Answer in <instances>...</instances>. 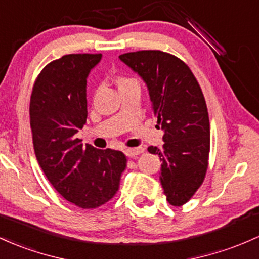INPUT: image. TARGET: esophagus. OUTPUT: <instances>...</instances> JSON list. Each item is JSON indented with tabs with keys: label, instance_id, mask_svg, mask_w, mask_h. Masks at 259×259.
<instances>
[{
	"label": "esophagus",
	"instance_id": "obj_1",
	"mask_svg": "<svg viewBox=\"0 0 259 259\" xmlns=\"http://www.w3.org/2000/svg\"><path fill=\"white\" fill-rule=\"evenodd\" d=\"M144 152L143 147H134V149H125L124 153L127 156V157H135L139 153Z\"/></svg>",
	"mask_w": 259,
	"mask_h": 259
}]
</instances>
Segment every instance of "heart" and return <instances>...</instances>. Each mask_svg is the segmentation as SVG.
Masks as SVG:
<instances>
[{
    "instance_id": "heart-1",
    "label": "heart",
    "mask_w": 259,
    "mask_h": 259,
    "mask_svg": "<svg viewBox=\"0 0 259 259\" xmlns=\"http://www.w3.org/2000/svg\"><path fill=\"white\" fill-rule=\"evenodd\" d=\"M116 82H118V86H123V84H126V83H130V82H135V79L133 78H127V77H119L116 79Z\"/></svg>"
}]
</instances>
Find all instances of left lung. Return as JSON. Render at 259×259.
<instances>
[{"instance_id": "left-lung-1", "label": "left lung", "mask_w": 259, "mask_h": 259, "mask_svg": "<svg viewBox=\"0 0 259 259\" xmlns=\"http://www.w3.org/2000/svg\"><path fill=\"white\" fill-rule=\"evenodd\" d=\"M119 59L146 83L157 124L164 132L163 149L147 150L162 162L160 181L167 201L183 205L208 169L210 123L201 88L189 67L168 53L141 50Z\"/></svg>"}]
</instances>
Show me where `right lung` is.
Returning a JSON list of instances; mask_svg holds the SVG:
<instances>
[{
  "instance_id": "right-lung-1",
  "label": "right lung",
  "mask_w": 259,
  "mask_h": 259,
  "mask_svg": "<svg viewBox=\"0 0 259 259\" xmlns=\"http://www.w3.org/2000/svg\"><path fill=\"white\" fill-rule=\"evenodd\" d=\"M102 54H70L48 64L30 97V126L39 166L70 203L82 209L106 204L119 189L126 157L98 150L76 134L87 119V77Z\"/></svg>"
}]
</instances>
